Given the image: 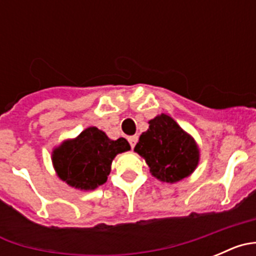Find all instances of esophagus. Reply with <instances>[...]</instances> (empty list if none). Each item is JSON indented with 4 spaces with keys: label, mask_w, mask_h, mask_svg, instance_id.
I'll return each instance as SVG.
<instances>
[{
    "label": "esophagus",
    "mask_w": 256,
    "mask_h": 256,
    "mask_svg": "<svg viewBox=\"0 0 256 256\" xmlns=\"http://www.w3.org/2000/svg\"><path fill=\"white\" fill-rule=\"evenodd\" d=\"M128 141H130V146H132V148H133L136 146V144H137V141H138V136L137 134L130 136V137H128Z\"/></svg>",
    "instance_id": "34e87169"
}]
</instances>
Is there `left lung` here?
<instances>
[{
	"label": "left lung",
	"instance_id": "8db88e82",
	"mask_svg": "<svg viewBox=\"0 0 256 256\" xmlns=\"http://www.w3.org/2000/svg\"><path fill=\"white\" fill-rule=\"evenodd\" d=\"M134 151L142 156L150 173L162 182L176 183L191 176L200 162L195 138L173 118L160 114L148 122Z\"/></svg>",
	"mask_w": 256,
	"mask_h": 256
}]
</instances>
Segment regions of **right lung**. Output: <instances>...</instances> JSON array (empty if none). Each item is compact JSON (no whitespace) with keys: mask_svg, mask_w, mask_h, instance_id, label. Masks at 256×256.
I'll return each instance as SVG.
<instances>
[{"mask_svg":"<svg viewBox=\"0 0 256 256\" xmlns=\"http://www.w3.org/2000/svg\"><path fill=\"white\" fill-rule=\"evenodd\" d=\"M130 150V144L123 137L112 141L96 126H88L76 138L56 146L51 159L62 182L80 191H92L108 180L115 156Z\"/></svg>","mask_w":256,"mask_h":256,"instance_id":"obj_1","label":"right lung"}]
</instances>
